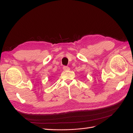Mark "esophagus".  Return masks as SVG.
Returning <instances> with one entry per match:
<instances>
[{
	"label": "esophagus",
	"instance_id": "1",
	"mask_svg": "<svg viewBox=\"0 0 133 133\" xmlns=\"http://www.w3.org/2000/svg\"><path fill=\"white\" fill-rule=\"evenodd\" d=\"M63 70H65V71H68V70H70V68L68 66H63Z\"/></svg>",
	"mask_w": 133,
	"mask_h": 133
}]
</instances>
